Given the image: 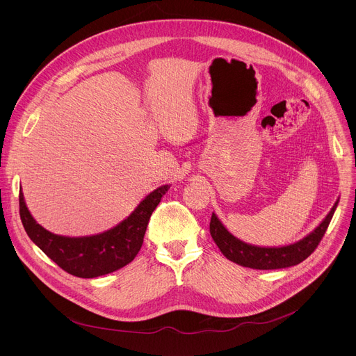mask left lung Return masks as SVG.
<instances>
[{
    "label": "left lung",
    "instance_id": "obj_1",
    "mask_svg": "<svg viewBox=\"0 0 356 356\" xmlns=\"http://www.w3.org/2000/svg\"><path fill=\"white\" fill-rule=\"evenodd\" d=\"M338 201L339 200L335 201L331 211L325 216L320 225L314 228V231H312L300 241L289 245L258 246L243 242L227 229V227L220 221L216 213H213L211 216L210 234L222 255L236 265L261 270L290 268L298 265L304 259H307L314 252L331 222V218L338 206Z\"/></svg>",
    "mask_w": 356,
    "mask_h": 356
}]
</instances>
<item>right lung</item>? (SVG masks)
<instances>
[{
	"label": "right lung",
	"instance_id": "1",
	"mask_svg": "<svg viewBox=\"0 0 356 356\" xmlns=\"http://www.w3.org/2000/svg\"><path fill=\"white\" fill-rule=\"evenodd\" d=\"M170 184L149 193L138 207L118 225L88 236H65L44 229L29 213L24 193H19V214L31 241L67 273L92 279L115 272L131 264L143 243L149 218Z\"/></svg>",
	"mask_w": 356,
	"mask_h": 356
}]
</instances>
